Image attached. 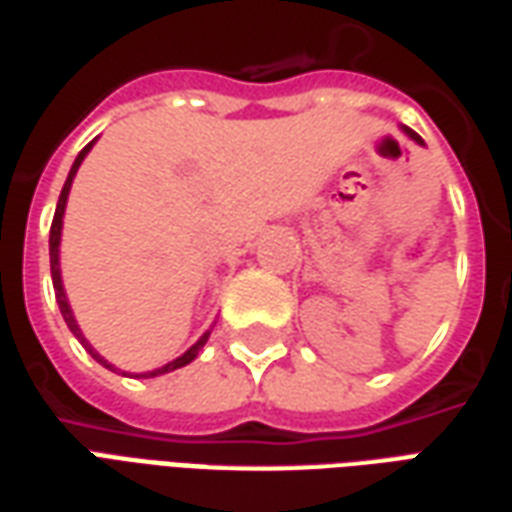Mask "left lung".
<instances>
[{
  "label": "left lung",
  "instance_id": "left-lung-1",
  "mask_svg": "<svg viewBox=\"0 0 512 512\" xmlns=\"http://www.w3.org/2000/svg\"><path fill=\"white\" fill-rule=\"evenodd\" d=\"M407 135H410L413 141H421V138H418V135H416V132H413V130H407Z\"/></svg>",
  "mask_w": 512,
  "mask_h": 512
}]
</instances>
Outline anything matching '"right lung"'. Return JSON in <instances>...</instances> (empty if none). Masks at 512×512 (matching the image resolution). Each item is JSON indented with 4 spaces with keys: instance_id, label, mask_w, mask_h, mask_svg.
<instances>
[{
    "instance_id": "obj_1",
    "label": "right lung",
    "mask_w": 512,
    "mask_h": 512,
    "mask_svg": "<svg viewBox=\"0 0 512 512\" xmlns=\"http://www.w3.org/2000/svg\"><path fill=\"white\" fill-rule=\"evenodd\" d=\"M94 146V141L82 149L80 155H77V160H74V166H71L69 171V180H66V185H63V191H60V199H57V210H55V219H52V230H49V266H52V285H55V296H57V305H60V313H63V318H66V324H69V330L77 335V341L91 352V357H94L96 363H102V366L113 368L110 363H107L105 357H99L91 349V343L82 338L80 327H77V321H74V316H71V307H69V299H66V291H63V282H60V230H63V210H66V199H69V191H71V180H74V174H77V169H80V163L85 160V155H88V149ZM207 338H210V332H205L199 341L185 352L182 357H177V360H171V363H166L163 368H157V371H149V374H141V377H157V374H166V371H174V368H182L188 366L191 360H194L199 352H202V346L207 343Z\"/></svg>"
}]
</instances>
